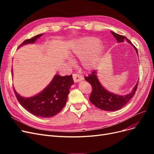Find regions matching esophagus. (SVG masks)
<instances>
[{"mask_svg":"<svg viewBox=\"0 0 154 154\" xmlns=\"http://www.w3.org/2000/svg\"><path fill=\"white\" fill-rule=\"evenodd\" d=\"M72 78H73L74 82H75V83L80 82V81H82L83 80L82 76L79 75L78 74H72Z\"/></svg>","mask_w":154,"mask_h":154,"instance_id":"esophagus-1","label":"esophagus"}]
</instances>
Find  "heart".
Wrapping results in <instances>:
<instances>
[{
    "instance_id": "1",
    "label": "heart",
    "mask_w": 154,
    "mask_h": 154,
    "mask_svg": "<svg viewBox=\"0 0 154 154\" xmlns=\"http://www.w3.org/2000/svg\"><path fill=\"white\" fill-rule=\"evenodd\" d=\"M105 51V45L96 37L85 36L72 44L71 57L80 59L83 70L91 72L97 67ZM69 63L71 65L72 62L69 61Z\"/></svg>"
}]
</instances>
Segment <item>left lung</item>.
Returning a JSON list of instances; mask_svg holds the SVG:
<instances>
[{
  "mask_svg": "<svg viewBox=\"0 0 154 154\" xmlns=\"http://www.w3.org/2000/svg\"><path fill=\"white\" fill-rule=\"evenodd\" d=\"M118 43L127 41L134 48L138 56L137 49L130 42V41L123 35H118L113 31H110ZM85 80L91 85L92 91L89 100L91 103L100 109L106 111H115L123 107L134 97L137 90L138 82L129 94L126 95H118L106 90L101 84L97 76V71H94L88 76L85 78Z\"/></svg>",
  "mask_w": 154,
  "mask_h": 154,
  "instance_id": "1",
  "label": "left lung"
}]
</instances>
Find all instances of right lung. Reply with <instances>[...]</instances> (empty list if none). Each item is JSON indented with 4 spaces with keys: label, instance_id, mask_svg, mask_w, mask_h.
Masks as SVG:
<instances>
[{
    "label": "right lung",
    "instance_id": "right-lung-1",
    "mask_svg": "<svg viewBox=\"0 0 154 154\" xmlns=\"http://www.w3.org/2000/svg\"><path fill=\"white\" fill-rule=\"evenodd\" d=\"M43 34L25 40L20 46L34 44ZM13 74V70H12ZM74 84L72 75L62 76L55 74L44 89L32 97H23L14 88L15 96L20 105L30 113L44 118L53 117L59 113L66 105L71 86Z\"/></svg>",
    "mask_w": 154,
    "mask_h": 154
}]
</instances>
